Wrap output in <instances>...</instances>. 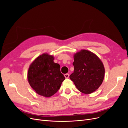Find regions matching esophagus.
Segmentation results:
<instances>
[{
	"instance_id": "34e87169",
	"label": "esophagus",
	"mask_w": 128,
	"mask_h": 128,
	"mask_svg": "<svg viewBox=\"0 0 128 128\" xmlns=\"http://www.w3.org/2000/svg\"><path fill=\"white\" fill-rule=\"evenodd\" d=\"M64 76L66 78H69V76L68 74H66L64 75Z\"/></svg>"
}]
</instances>
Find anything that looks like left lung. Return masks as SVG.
Returning <instances> with one entry per match:
<instances>
[{"label":"left lung","instance_id":"8db88e82","mask_svg":"<svg viewBox=\"0 0 128 128\" xmlns=\"http://www.w3.org/2000/svg\"><path fill=\"white\" fill-rule=\"evenodd\" d=\"M74 72L69 76L78 90L85 94L94 92L102 84L104 68L99 57L86 50L74 55Z\"/></svg>","mask_w":128,"mask_h":128}]
</instances>
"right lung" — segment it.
<instances>
[{
    "mask_svg": "<svg viewBox=\"0 0 128 128\" xmlns=\"http://www.w3.org/2000/svg\"><path fill=\"white\" fill-rule=\"evenodd\" d=\"M53 60V56L43 53L34 60L28 69L27 78L30 86L38 94L45 97L56 93L65 80L60 65Z\"/></svg>",
    "mask_w": 128,
    "mask_h": 128,
    "instance_id": "obj_1",
    "label": "right lung"
}]
</instances>
